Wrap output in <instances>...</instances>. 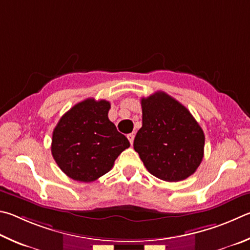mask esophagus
Segmentation results:
<instances>
[{
	"instance_id": "esophagus-1",
	"label": "esophagus",
	"mask_w": 250,
	"mask_h": 250,
	"mask_svg": "<svg viewBox=\"0 0 250 250\" xmlns=\"http://www.w3.org/2000/svg\"><path fill=\"white\" fill-rule=\"evenodd\" d=\"M134 137H135V134H134V133H130V134L127 135V138H128V141H129V143H130V145H133Z\"/></svg>"
}]
</instances>
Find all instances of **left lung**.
<instances>
[{
    "label": "left lung",
    "instance_id": "obj_1",
    "mask_svg": "<svg viewBox=\"0 0 250 250\" xmlns=\"http://www.w3.org/2000/svg\"><path fill=\"white\" fill-rule=\"evenodd\" d=\"M143 126L134 141L146 169L168 182L195 172L204 155V133L189 109L158 91L142 99Z\"/></svg>",
    "mask_w": 250,
    "mask_h": 250
}]
</instances>
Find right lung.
<instances>
[{
    "mask_svg": "<svg viewBox=\"0 0 250 250\" xmlns=\"http://www.w3.org/2000/svg\"><path fill=\"white\" fill-rule=\"evenodd\" d=\"M109 107L105 100L86 99L63 114L54 129L52 157L73 180L95 181L129 147L128 139L108 120Z\"/></svg>",
    "mask_w": 250,
    "mask_h": 250,
    "instance_id": "1",
    "label": "right lung"
}]
</instances>
